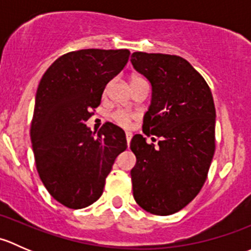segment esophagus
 <instances>
[{"label":"esophagus","instance_id":"1","mask_svg":"<svg viewBox=\"0 0 251 251\" xmlns=\"http://www.w3.org/2000/svg\"><path fill=\"white\" fill-rule=\"evenodd\" d=\"M131 138H132V133L131 132H126V142H127V146L130 144Z\"/></svg>","mask_w":251,"mask_h":251}]
</instances>
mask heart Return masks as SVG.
Returning <instances> with one entry per match:
<instances>
[{
	"instance_id": "obj_1",
	"label": "heart",
	"mask_w": 251,
	"mask_h": 251,
	"mask_svg": "<svg viewBox=\"0 0 251 251\" xmlns=\"http://www.w3.org/2000/svg\"><path fill=\"white\" fill-rule=\"evenodd\" d=\"M135 80H141V77H133L132 81ZM132 118L133 116L125 110H119L113 115L114 121H115L116 124H119L120 126H123V127H127V126L131 124Z\"/></svg>"
}]
</instances>
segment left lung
Returning <instances> with one entry per match:
<instances>
[{
  "label": "left lung",
  "instance_id": "8db88e82",
  "mask_svg": "<svg viewBox=\"0 0 251 251\" xmlns=\"http://www.w3.org/2000/svg\"><path fill=\"white\" fill-rule=\"evenodd\" d=\"M131 63L151 86L143 132L159 137L156 147L142 135L131 140L133 198L146 211L166 216L191 203L206 179L215 153L214 100L184 58L133 52Z\"/></svg>",
  "mask_w": 251,
  "mask_h": 251
}]
</instances>
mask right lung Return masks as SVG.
I'll list each match as a JSON object with an SVG mask.
<instances>
[{
	"label": "right lung",
	"mask_w": 251,
	"mask_h": 251,
	"mask_svg": "<svg viewBox=\"0 0 251 251\" xmlns=\"http://www.w3.org/2000/svg\"><path fill=\"white\" fill-rule=\"evenodd\" d=\"M128 55L127 50L69 52L39 83L30 130L35 163L50 196L70 209L100 199L116 156L127 148L125 132L114 124L95 135L85 123Z\"/></svg>",
	"instance_id": "add662e5"
}]
</instances>
